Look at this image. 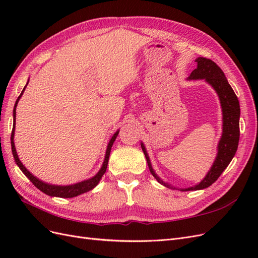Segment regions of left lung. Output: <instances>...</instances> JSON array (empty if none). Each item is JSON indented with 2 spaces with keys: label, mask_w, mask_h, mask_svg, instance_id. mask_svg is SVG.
<instances>
[{
  "label": "left lung",
  "mask_w": 258,
  "mask_h": 258,
  "mask_svg": "<svg viewBox=\"0 0 258 258\" xmlns=\"http://www.w3.org/2000/svg\"><path fill=\"white\" fill-rule=\"evenodd\" d=\"M196 62L197 69H195L190 73L188 80H206V82H208L212 86L214 90L217 92L223 111V135L217 146L218 153L215 161L213 163V166L211 167L206 177L197 185L188 187V188L181 189L184 191L204 189L207 188L210 185H212L216 179L220 177V175L223 173V171L228 167L231 159L233 158V156H235L240 138L239 100L236 96L235 91L232 90L227 79L225 77L222 69L218 67L214 61L204 57L197 58ZM141 146L146 157L148 168H150L153 176L157 179L160 184L165 185L168 188H172L168 183L163 182L162 179L155 173V171L153 170L151 165L150 157H148L143 143L141 144Z\"/></svg>",
  "instance_id": "left-lung-1"
}]
</instances>
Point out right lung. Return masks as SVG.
Segmentation results:
<instances>
[{"instance_id": "obj_1", "label": "right lung", "mask_w": 258, "mask_h": 258, "mask_svg": "<svg viewBox=\"0 0 258 258\" xmlns=\"http://www.w3.org/2000/svg\"><path fill=\"white\" fill-rule=\"evenodd\" d=\"M26 87H27V86H26ZM26 87L23 88V90L21 91L20 96L18 97L16 103H15V106H14V112H13V114H14V124H13L12 137H11L13 156H14V158H15V161H16L18 167L20 168V170L23 172V174H25L30 179V181L33 183V185L36 187V188H38L41 191H43L44 194L48 195V196H54V197H60V198H72V197H75V196H79V195H81V194L87 192V191L91 190L92 188H95V187L98 185V183L100 182L101 177H102L103 174L105 173L106 168H107V163H108V157H110V153H111V148L113 146V143H114V141L116 140L117 136H118V132L119 131H116L115 135L112 137L111 141H110V143H108L107 148H106V154H105V158H104V161H103V165H102V167H101V169L99 170V172L95 176L89 178V179H86V181L77 183V184L68 185V186H58V185H51V184L45 183V182L41 181V179H38L37 177H35L34 175H32V174L29 172V171L26 169V167L23 166L22 163H21V161L19 160L17 152H16V148H15L14 135H15V124H16V106H17L18 101L21 98L22 93H23V91H25Z\"/></svg>"}]
</instances>
